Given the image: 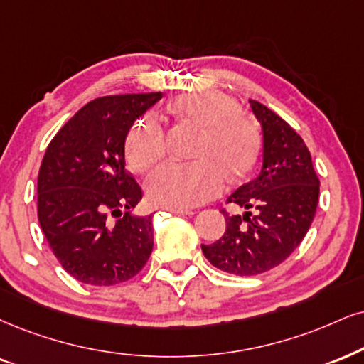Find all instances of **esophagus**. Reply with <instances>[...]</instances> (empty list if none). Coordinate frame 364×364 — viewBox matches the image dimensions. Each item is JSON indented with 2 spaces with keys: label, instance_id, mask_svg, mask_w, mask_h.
Instances as JSON below:
<instances>
[{
  "label": "esophagus",
  "instance_id": "34e87169",
  "mask_svg": "<svg viewBox=\"0 0 364 364\" xmlns=\"http://www.w3.org/2000/svg\"><path fill=\"white\" fill-rule=\"evenodd\" d=\"M165 209L170 210V213H175V214H194V210L187 209V208H173V205H167Z\"/></svg>",
  "mask_w": 364,
  "mask_h": 364
}]
</instances>
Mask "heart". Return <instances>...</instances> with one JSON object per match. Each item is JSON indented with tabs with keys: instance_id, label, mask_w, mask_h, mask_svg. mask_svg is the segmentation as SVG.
Returning <instances> with one entry per match:
<instances>
[{
	"instance_id": "heart-1",
	"label": "heart",
	"mask_w": 364,
	"mask_h": 364,
	"mask_svg": "<svg viewBox=\"0 0 364 364\" xmlns=\"http://www.w3.org/2000/svg\"><path fill=\"white\" fill-rule=\"evenodd\" d=\"M177 119L203 128L196 161H165L150 173L148 194L156 203L192 208L218 196L230 177H240L253 165L259 146L257 123L237 113L235 100L219 91L187 92L172 102ZM165 133L154 114L134 121L127 136L128 165L145 172L165 154Z\"/></svg>"
}]
</instances>
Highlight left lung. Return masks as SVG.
<instances>
[{
  "label": "left lung",
  "mask_w": 364,
  "mask_h": 364,
  "mask_svg": "<svg viewBox=\"0 0 364 364\" xmlns=\"http://www.w3.org/2000/svg\"><path fill=\"white\" fill-rule=\"evenodd\" d=\"M250 106L262 127V167L228 197L245 209L243 216L223 210L226 231L216 243L203 245L210 264L241 277L259 275L289 258L319 203V178L302 138L262 102L250 100Z\"/></svg>",
  "instance_id": "obj_1"
}]
</instances>
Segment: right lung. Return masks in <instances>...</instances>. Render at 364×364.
I'll use <instances>...</instances> for the list:
<instances>
[{"label":"right lung","mask_w":364,"mask_h":364,"mask_svg":"<svg viewBox=\"0 0 364 364\" xmlns=\"http://www.w3.org/2000/svg\"><path fill=\"white\" fill-rule=\"evenodd\" d=\"M161 92L97 97L80 107L47 146L38 172V223L67 273L116 285L145 267L154 216H134L141 187L124 168V141ZM127 210V213L122 210ZM111 212L119 215L114 225Z\"/></svg>","instance_id":"add662e5"}]
</instances>
